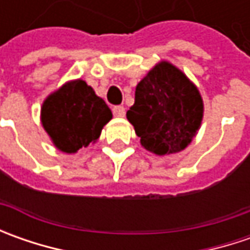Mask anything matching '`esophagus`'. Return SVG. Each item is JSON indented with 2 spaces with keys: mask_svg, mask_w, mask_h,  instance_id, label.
<instances>
[{
  "mask_svg": "<svg viewBox=\"0 0 250 250\" xmlns=\"http://www.w3.org/2000/svg\"><path fill=\"white\" fill-rule=\"evenodd\" d=\"M112 114L115 117H124L125 115V107L124 105H114L112 107Z\"/></svg>",
  "mask_w": 250,
  "mask_h": 250,
  "instance_id": "obj_1",
  "label": "esophagus"
}]
</instances>
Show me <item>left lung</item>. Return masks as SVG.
Wrapping results in <instances>:
<instances>
[{
    "instance_id": "1",
    "label": "left lung",
    "mask_w": 250,
    "mask_h": 250,
    "mask_svg": "<svg viewBox=\"0 0 250 250\" xmlns=\"http://www.w3.org/2000/svg\"><path fill=\"white\" fill-rule=\"evenodd\" d=\"M203 117L197 89L174 65H156L136 86L135 104L126 118L145 149L159 156L184 150Z\"/></svg>"
}]
</instances>
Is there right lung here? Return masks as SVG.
<instances>
[{"label": "right lung", "mask_w": 250, "mask_h": 250, "mask_svg": "<svg viewBox=\"0 0 250 250\" xmlns=\"http://www.w3.org/2000/svg\"><path fill=\"white\" fill-rule=\"evenodd\" d=\"M112 118L105 101L97 97L84 81L66 83L44 101L42 122L54 145L65 153H75L100 136Z\"/></svg>", "instance_id": "obj_1"}]
</instances>
